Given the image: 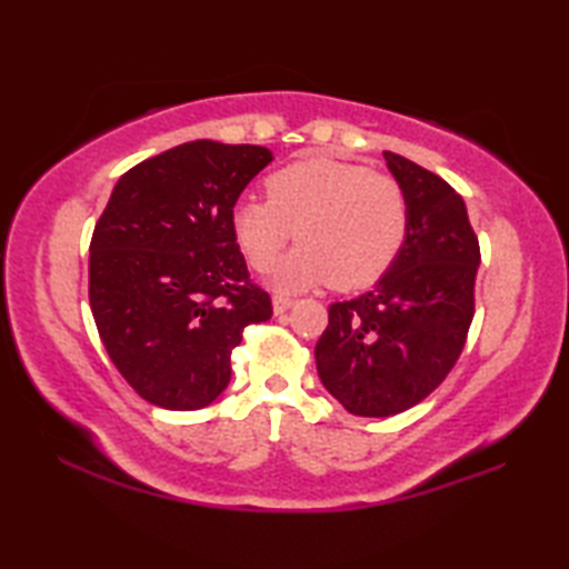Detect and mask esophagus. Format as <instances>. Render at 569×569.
Wrapping results in <instances>:
<instances>
[{"label":"esophagus","mask_w":569,"mask_h":569,"mask_svg":"<svg viewBox=\"0 0 569 569\" xmlns=\"http://www.w3.org/2000/svg\"><path fill=\"white\" fill-rule=\"evenodd\" d=\"M293 303H296L293 298H288V296H273V311H276V316L286 313Z\"/></svg>","instance_id":"1"}]
</instances>
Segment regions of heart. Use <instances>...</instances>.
Wrapping results in <instances>:
<instances>
[{
    "mask_svg": "<svg viewBox=\"0 0 569 569\" xmlns=\"http://www.w3.org/2000/svg\"><path fill=\"white\" fill-rule=\"evenodd\" d=\"M409 198L389 172L356 162L308 158L266 178V200L243 198L230 228L246 261L268 271L283 248L301 240L271 276L278 291L331 283L356 291L377 283L409 236Z\"/></svg>",
    "mask_w": 569,
    "mask_h": 569,
    "instance_id": "b5f03b06",
    "label": "heart"
}]
</instances>
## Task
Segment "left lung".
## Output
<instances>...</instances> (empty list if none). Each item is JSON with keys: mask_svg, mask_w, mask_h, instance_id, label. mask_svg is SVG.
I'll return each instance as SVG.
<instances>
[{"mask_svg": "<svg viewBox=\"0 0 569 569\" xmlns=\"http://www.w3.org/2000/svg\"><path fill=\"white\" fill-rule=\"evenodd\" d=\"M409 198V236L379 283L329 306L316 343L326 391L356 417H393L427 399L465 349L475 319L479 240L459 192L383 152Z\"/></svg>", "mask_w": 569, "mask_h": 569, "instance_id": "left-lung-1", "label": "left lung"}]
</instances>
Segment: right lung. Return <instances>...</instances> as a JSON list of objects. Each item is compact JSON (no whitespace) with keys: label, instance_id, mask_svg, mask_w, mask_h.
<instances>
[{"label":"right lung","instance_id":"1","mask_svg":"<svg viewBox=\"0 0 569 569\" xmlns=\"http://www.w3.org/2000/svg\"><path fill=\"white\" fill-rule=\"evenodd\" d=\"M273 160L261 146L196 140L130 168L90 243V308L124 381L160 409L213 403L230 353L271 296L250 283L230 213Z\"/></svg>","mask_w":569,"mask_h":569}]
</instances>
